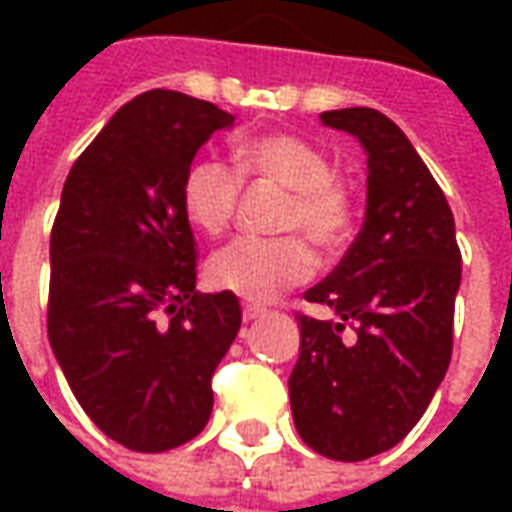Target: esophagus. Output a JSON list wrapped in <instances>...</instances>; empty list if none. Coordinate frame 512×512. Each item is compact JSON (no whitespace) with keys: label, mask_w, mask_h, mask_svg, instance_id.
I'll return each mask as SVG.
<instances>
[{"label":"esophagus","mask_w":512,"mask_h":512,"mask_svg":"<svg viewBox=\"0 0 512 512\" xmlns=\"http://www.w3.org/2000/svg\"><path fill=\"white\" fill-rule=\"evenodd\" d=\"M266 315V307H257V304H244V321H255V318H263Z\"/></svg>","instance_id":"obj_1"}]
</instances>
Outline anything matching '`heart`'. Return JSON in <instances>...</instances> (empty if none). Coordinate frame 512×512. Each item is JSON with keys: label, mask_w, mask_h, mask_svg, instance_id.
Wrapping results in <instances>:
<instances>
[{"label": "heart", "mask_w": 512, "mask_h": 512, "mask_svg": "<svg viewBox=\"0 0 512 512\" xmlns=\"http://www.w3.org/2000/svg\"><path fill=\"white\" fill-rule=\"evenodd\" d=\"M238 172L216 158L191 161L180 180V208L191 227L222 235L241 200V178L274 183L288 191L277 216V230L299 233L323 255H337L354 233V200L334 178L323 150L293 134L246 139L235 150ZM299 235L235 238L208 263L213 288L249 301H268L315 271V257Z\"/></svg>", "instance_id": "1"}]
</instances>
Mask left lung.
Instances as JSON below:
<instances>
[{
	"instance_id": "left-lung-1",
	"label": "left lung",
	"mask_w": 512,
	"mask_h": 512,
	"mask_svg": "<svg viewBox=\"0 0 512 512\" xmlns=\"http://www.w3.org/2000/svg\"><path fill=\"white\" fill-rule=\"evenodd\" d=\"M321 120L367 150V213L340 266L304 293L332 318L296 315L290 408L312 450L365 461L417 425L450 367L461 249L444 191L389 117L354 106Z\"/></svg>"
}]
</instances>
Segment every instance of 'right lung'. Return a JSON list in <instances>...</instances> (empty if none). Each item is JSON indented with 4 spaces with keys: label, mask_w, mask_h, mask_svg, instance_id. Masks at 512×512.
I'll use <instances>...</instances> for the list:
<instances>
[{
    "label": "right lung",
    "mask_w": 512,
    "mask_h": 512,
    "mask_svg": "<svg viewBox=\"0 0 512 512\" xmlns=\"http://www.w3.org/2000/svg\"><path fill=\"white\" fill-rule=\"evenodd\" d=\"M219 106L150 90L117 109L65 178L51 227L49 340L109 439L164 452L208 425L211 378L241 329L235 293H197L180 180L233 126Z\"/></svg>",
    "instance_id": "1"
}]
</instances>
